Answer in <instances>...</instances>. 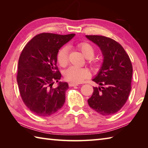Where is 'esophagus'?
I'll return each mask as SVG.
<instances>
[{
    "instance_id": "esophagus-1",
    "label": "esophagus",
    "mask_w": 148,
    "mask_h": 148,
    "mask_svg": "<svg viewBox=\"0 0 148 148\" xmlns=\"http://www.w3.org/2000/svg\"><path fill=\"white\" fill-rule=\"evenodd\" d=\"M78 86V84H74V83H70L69 84V86L70 87H75V86Z\"/></svg>"
}]
</instances>
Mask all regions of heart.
<instances>
[{
    "mask_svg": "<svg viewBox=\"0 0 148 148\" xmlns=\"http://www.w3.org/2000/svg\"><path fill=\"white\" fill-rule=\"evenodd\" d=\"M78 48L85 57L89 59L91 63H94L95 61L91 59L95 56V48L91 44L88 42H81L77 45ZM69 49L66 46L62 47L57 53V59L60 66H66L69 62ZM90 76V72L86 68H76L71 66L66 70L64 73V79L69 82L74 84H79L87 79Z\"/></svg>",
    "mask_w": 148,
    "mask_h": 148,
    "instance_id": "b5f03b06",
    "label": "heart"
}]
</instances>
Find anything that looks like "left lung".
<instances>
[{"label":"left lung","mask_w":148,"mask_h":148,"mask_svg":"<svg viewBox=\"0 0 148 148\" xmlns=\"http://www.w3.org/2000/svg\"><path fill=\"white\" fill-rule=\"evenodd\" d=\"M98 45L104 56L97 76L92 79L99 86L93 87L87 100L89 106L102 116H110L121 109L131 90L132 66L129 57L118 42L108 37L86 35Z\"/></svg>","instance_id":"1"}]
</instances>
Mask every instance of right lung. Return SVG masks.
<instances>
[{
	"label": "right lung",
	"instance_id": "1",
	"mask_svg": "<svg viewBox=\"0 0 148 148\" xmlns=\"http://www.w3.org/2000/svg\"><path fill=\"white\" fill-rule=\"evenodd\" d=\"M75 34H38L33 37L19 56L17 82L24 104L35 115L47 117L61 109L65 102L66 82H58L61 74L57 66L59 49Z\"/></svg>",
	"mask_w": 148,
	"mask_h": 148
}]
</instances>
